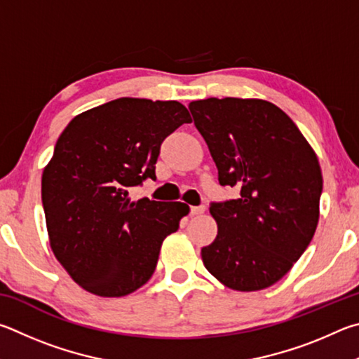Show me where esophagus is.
I'll list each match as a JSON object with an SVG mask.
<instances>
[{"instance_id":"34e87169","label":"esophagus","mask_w":359,"mask_h":359,"mask_svg":"<svg viewBox=\"0 0 359 359\" xmlns=\"http://www.w3.org/2000/svg\"><path fill=\"white\" fill-rule=\"evenodd\" d=\"M205 212V206L200 205V206H191V215L192 216H198V215H203Z\"/></svg>"}]
</instances>
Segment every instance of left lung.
<instances>
[{
  "label": "left lung",
  "instance_id": "8db88e82",
  "mask_svg": "<svg viewBox=\"0 0 359 359\" xmlns=\"http://www.w3.org/2000/svg\"><path fill=\"white\" fill-rule=\"evenodd\" d=\"M189 110L219 183L241 189L235 200L211 203L217 236L202 249L203 265L231 290L271 287L316 233L323 189L316 151L268 100L210 97Z\"/></svg>",
  "mask_w": 359,
  "mask_h": 359
}]
</instances>
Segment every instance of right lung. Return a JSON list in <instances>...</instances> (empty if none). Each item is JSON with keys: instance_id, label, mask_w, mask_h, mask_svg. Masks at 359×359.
Instances as JSON below:
<instances>
[{"instance_id": "1", "label": "right lung", "mask_w": 359, "mask_h": 359, "mask_svg": "<svg viewBox=\"0 0 359 359\" xmlns=\"http://www.w3.org/2000/svg\"><path fill=\"white\" fill-rule=\"evenodd\" d=\"M192 118L176 100L119 97L75 116L42 173L50 248L93 294L126 297L153 276L162 241L189 215L181 202H132L156 178L161 143Z\"/></svg>"}]
</instances>
